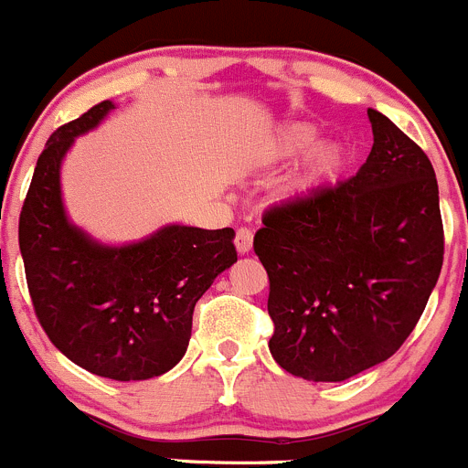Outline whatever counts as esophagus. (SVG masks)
<instances>
[{"label": "esophagus", "instance_id": "esophagus-1", "mask_svg": "<svg viewBox=\"0 0 468 468\" xmlns=\"http://www.w3.org/2000/svg\"><path fill=\"white\" fill-rule=\"evenodd\" d=\"M251 239H254V233L250 229H245V226H239L235 230V247H238L239 254H247L251 250Z\"/></svg>", "mask_w": 468, "mask_h": 468}]
</instances>
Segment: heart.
Here are the masks:
<instances>
[{
	"instance_id": "obj_1",
	"label": "heart",
	"mask_w": 468,
	"mask_h": 468,
	"mask_svg": "<svg viewBox=\"0 0 468 468\" xmlns=\"http://www.w3.org/2000/svg\"><path fill=\"white\" fill-rule=\"evenodd\" d=\"M315 129L308 124H290L284 127L278 136L271 141L268 155L273 160H284V157H296L306 153L315 141ZM344 162V150L336 144H320L318 148H313L311 157H308L306 172H303V181H318L323 176H330L332 172L339 169Z\"/></svg>"
}]
</instances>
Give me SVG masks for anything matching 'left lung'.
I'll use <instances>...</instances> for the list:
<instances>
[{"label": "left lung", "instance_id": "1", "mask_svg": "<svg viewBox=\"0 0 468 468\" xmlns=\"http://www.w3.org/2000/svg\"><path fill=\"white\" fill-rule=\"evenodd\" d=\"M356 176L263 214L254 251L268 273V348L308 381H344L412 335L445 251L436 172L388 117Z\"/></svg>", "mask_w": 468, "mask_h": 468}]
</instances>
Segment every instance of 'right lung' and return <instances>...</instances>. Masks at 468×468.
Returning a JSON list of instances; mask_svg holds the SVG:
<instances>
[{"label":"right lung","mask_w":468,"mask_h":468,"mask_svg":"<svg viewBox=\"0 0 468 468\" xmlns=\"http://www.w3.org/2000/svg\"><path fill=\"white\" fill-rule=\"evenodd\" d=\"M111 101L51 133L18 221L27 290L39 324L65 357L115 381L153 379L188 348L195 303L238 261L233 229L166 226L144 242L103 247L77 230L60 202V160Z\"/></svg>","instance_id":"add662e5"}]
</instances>
